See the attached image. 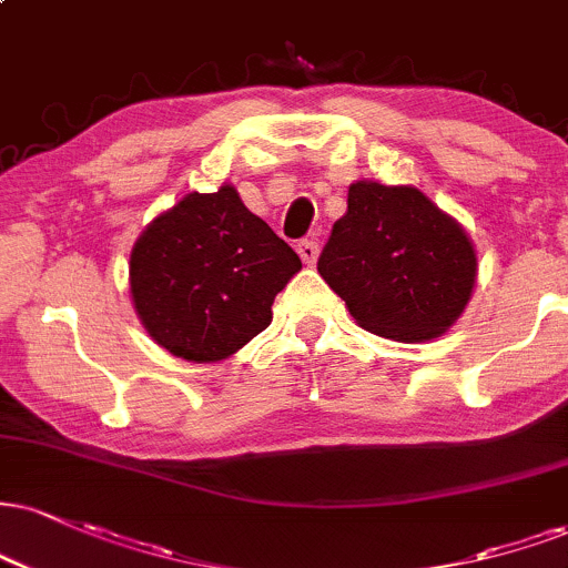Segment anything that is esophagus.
I'll use <instances>...</instances> for the list:
<instances>
[{"label": "esophagus", "mask_w": 568, "mask_h": 568, "mask_svg": "<svg viewBox=\"0 0 568 568\" xmlns=\"http://www.w3.org/2000/svg\"><path fill=\"white\" fill-rule=\"evenodd\" d=\"M296 251H298V256H302V262L310 266L317 262V256H320V245L314 241H302L296 245Z\"/></svg>", "instance_id": "obj_1"}]
</instances>
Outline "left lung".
<instances>
[{"label":"left lung","mask_w":568,"mask_h":568,"mask_svg":"<svg viewBox=\"0 0 568 568\" xmlns=\"http://www.w3.org/2000/svg\"><path fill=\"white\" fill-rule=\"evenodd\" d=\"M317 272L375 336L439 338L466 310L476 251L466 230L418 187L359 180Z\"/></svg>","instance_id":"obj_1"}]
</instances>
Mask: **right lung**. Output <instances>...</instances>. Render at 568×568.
<instances>
[{
	"instance_id": "add662e5",
	"label": "right lung",
	"mask_w": 568,
	"mask_h": 568,
	"mask_svg": "<svg viewBox=\"0 0 568 568\" xmlns=\"http://www.w3.org/2000/svg\"><path fill=\"white\" fill-rule=\"evenodd\" d=\"M298 270L296 251L222 184L148 224L129 258V291L155 344L187 362H219L272 323V302Z\"/></svg>"
}]
</instances>
